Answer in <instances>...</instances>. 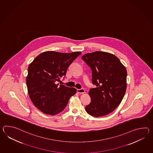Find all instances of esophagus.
Returning <instances> with one entry per match:
<instances>
[{"mask_svg":"<svg viewBox=\"0 0 153 153\" xmlns=\"http://www.w3.org/2000/svg\"><path fill=\"white\" fill-rule=\"evenodd\" d=\"M77 92L79 94H83L85 93V90L84 89H77Z\"/></svg>","mask_w":153,"mask_h":153,"instance_id":"34e87169","label":"esophagus"}]
</instances>
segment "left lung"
I'll use <instances>...</instances> for the list:
<instances>
[{"mask_svg": "<svg viewBox=\"0 0 153 153\" xmlns=\"http://www.w3.org/2000/svg\"><path fill=\"white\" fill-rule=\"evenodd\" d=\"M82 59L92 70V83L88 94L91 102L85 109L89 115L101 117L112 112L120 105L127 88V71L119 58L111 53L95 51Z\"/></svg>", "mask_w": 153, "mask_h": 153, "instance_id": "obj_1", "label": "left lung"}]
</instances>
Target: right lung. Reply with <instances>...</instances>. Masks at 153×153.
Segmentation results:
<instances>
[{
	"label": "right lung",
	"mask_w": 153,
	"mask_h": 153,
	"mask_svg": "<svg viewBox=\"0 0 153 153\" xmlns=\"http://www.w3.org/2000/svg\"><path fill=\"white\" fill-rule=\"evenodd\" d=\"M81 51L63 53L47 51L41 53L29 65L26 77L28 93L34 105L44 114L61 112L76 89L56 84L65 76L68 66Z\"/></svg>",
	"instance_id": "obj_1"
}]
</instances>
